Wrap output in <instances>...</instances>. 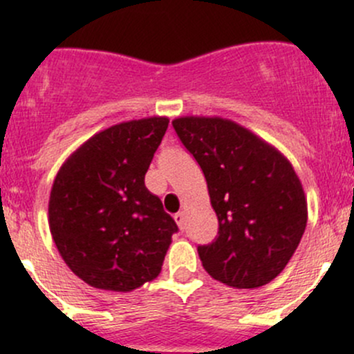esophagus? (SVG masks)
Here are the masks:
<instances>
[{
  "label": "esophagus",
  "instance_id": "obj_1",
  "mask_svg": "<svg viewBox=\"0 0 354 354\" xmlns=\"http://www.w3.org/2000/svg\"><path fill=\"white\" fill-rule=\"evenodd\" d=\"M174 221H176L178 227L183 231L185 230V214L183 212H176V214H174Z\"/></svg>",
  "mask_w": 354,
  "mask_h": 354
}]
</instances>
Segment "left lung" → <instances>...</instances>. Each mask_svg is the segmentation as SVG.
Wrapping results in <instances>:
<instances>
[{
	"mask_svg": "<svg viewBox=\"0 0 354 354\" xmlns=\"http://www.w3.org/2000/svg\"><path fill=\"white\" fill-rule=\"evenodd\" d=\"M207 181L219 233L198 246L203 269L238 289L276 279L306 227L305 192L291 162L248 128L219 116L173 120Z\"/></svg>",
	"mask_w": 354,
	"mask_h": 354,
	"instance_id": "8db88e82",
	"label": "left lung"
}]
</instances>
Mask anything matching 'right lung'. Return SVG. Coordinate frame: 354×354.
Segmentation results:
<instances>
[{
	"instance_id": "obj_1",
	"label": "right lung",
	"mask_w": 354,
	"mask_h": 354,
	"mask_svg": "<svg viewBox=\"0 0 354 354\" xmlns=\"http://www.w3.org/2000/svg\"><path fill=\"white\" fill-rule=\"evenodd\" d=\"M169 120L151 116L99 131L59 167L49 230L75 276L92 288L133 291L162 269L178 231L145 173Z\"/></svg>"
}]
</instances>
